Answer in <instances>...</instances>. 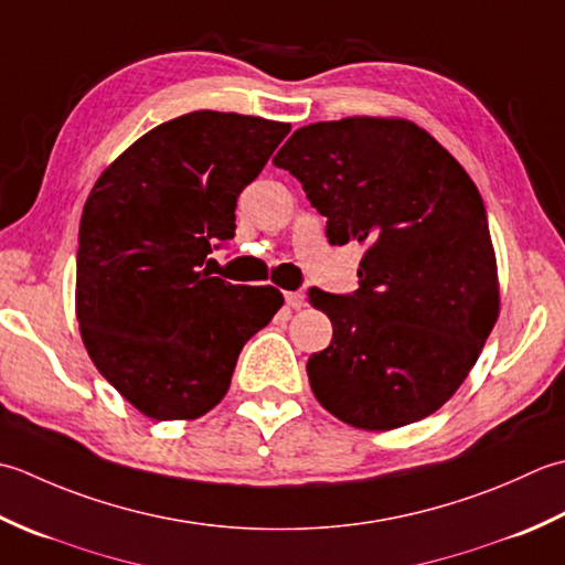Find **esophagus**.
<instances>
[{
	"label": "esophagus",
	"instance_id": "obj_1",
	"mask_svg": "<svg viewBox=\"0 0 565 565\" xmlns=\"http://www.w3.org/2000/svg\"><path fill=\"white\" fill-rule=\"evenodd\" d=\"M285 302H287V307L290 309H302V307H307V299H305V295L302 292H287L285 295Z\"/></svg>",
	"mask_w": 565,
	"mask_h": 565
}]
</instances>
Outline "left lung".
I'll return each instance as SVG.
<instances>
[{"instance_id":"8db88e82","label":"left lung","mask_w":565,"mask_h":565,"mask_svg":"<svg viewBox=\"0 0 565 565\" xmlns=\"http://www.w3.org/2000/svg\"><path fill=\"white\" fill-rule=\"evenodd\" d=\"M273 163L327 216L331 246H365L359 290L309 287L333 327L307 361L321 407L385 431L439 409L498 321L486 204L458 160L417 124L349 117L297 129Z\"/></svg>"}]
</instances>
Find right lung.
Masks as SVG:
<instances>
[{"mask_svg":"<svg viewBox=\"0 0 565 565\" xmlns=\"http://www.w3.org/2000/svg\"><path fill=\"white\" fill-rule=\"evenodd\" d=\"M290 124L190 111L102 172L79 218L75 307L97 371L158 422L198 419L232 385L244 343L282 307L275 287L212 278L236 200Z\"/></svg>","mask_w":565,"mask_h":565,"instance_id":"right-lung-1","label":"right lung"}]
</instances>
